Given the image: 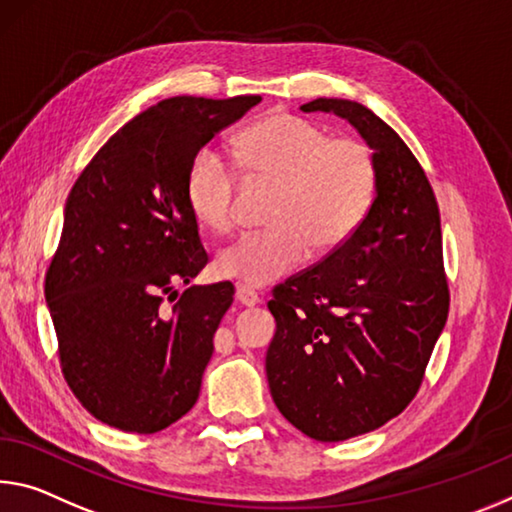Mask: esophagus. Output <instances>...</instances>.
<instances>
[{
  "label": "esophagus",
  "mask_w": 512,
  "mask_h": 512,
  "mask_svg": "<svg viewBox=\"0 0 512 512\" xmlns=\"http://www.w3.org/2000/svg\"><path fill=\"white\" fill-rule=\"evenodd\" d=\"M234 298H237V303L243 307H255L259 303V296L255 294L253 289L246 287V285H237V291H234Z\"/></svg>",
  "instance_id": "esophagus-1"
}]
</instances>
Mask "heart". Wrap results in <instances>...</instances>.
<instances>
[{
    "label": "heart",
    "mask_w": 512,
    "mask_h": 512,
    "mask_svg": "<svg viewBox=\"0 0 512 512\" xmlns=\"http://www.w3.org/2000/svg\"><path fill=\"white\" fill-rule=\"evenodd\" d=\"M239 166L253 180L278 182L269 223L246 232L216 255V273L246 287L285 278L310 246L319 253L351 237L369 212L376 166L369 148L353 139H330L312 120L273 113L243 129ZM237 170L216 145H202L186 170L184 196L196 221L212 232L232 225Z\"/></svg>",
    "instance_id": "heart-1"
}]
</instances>
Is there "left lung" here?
Wrapping results in <instances>:
<instances>
[{
	"label": "left lung",
	"instance_id": "left-lung-1",
	"mask_svg": "<svg viewBox=\"0 0 512 512\" xmlns=\"http://www.w3.org/2000/svg\"><path fill=\"white\" fill-rule=\"evenodd\" d=\"M371 148L376 191L342 246L275 287L266 378L289 424L319 442L376 431L417 394L449 314L440 209L401 136L360 102L319 97Z\"/></svg>",
	"mask_w": 512,
	"mask_h": 512
}]
</instances>
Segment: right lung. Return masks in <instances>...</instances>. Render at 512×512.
Returning <instances> with one entry per match:
<instances>
[{"mask_svg": "<svg viewBox=\"0 0 512 512\" xmlns=\"http://www.w3.org/2000/svg\"><path fill=\"white\" fill-rule=\"evenodd\" d=\"M259 102L161 100L120 127L72 186L45 298L63 376L102 424L150 435L198 401L234 287H189L207 253L186 205V170ZM175 284L187 285L180 299ZM164 295L176 303L166 308Z\"/></svg>", "mask_w": 512, "mask_h": 512, "instance_id": "right-lung-1", "label": "right lung"}]
</instances>
